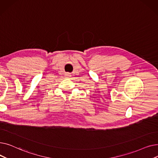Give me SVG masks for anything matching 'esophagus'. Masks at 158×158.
<instances>
[{
	"label": "esophagus",
	"instance_id": "1",
	"mask_svg": "<svg viewBox=\"0 0 158 158\" xmlns=\"http://www.w3.org/2000/svg\"><path fill=\"white\" fill-rule=\"evenodd\" d=\"M65 76H66V77H71V75L69 73H66V75H65Z\"/></svg>",
	"mask_w": 158,
	"mask_h": 158
}]
</instances>
